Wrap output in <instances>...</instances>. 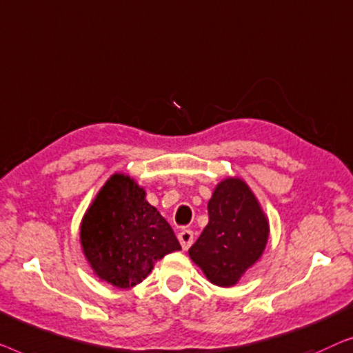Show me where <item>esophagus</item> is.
Here are the masks:
<instances>
[{
    "mask_svg": "<svg viewBox=\"0 0 353 353\" xmlns=\"http://www.w3.org/2000/svg\"><path fill=\"white\" fill-rule=\"evenodd\" d=\"M177 238H179V241H181L182 250H188V248H190V245H192V241H193V232L185 230V228H183V230L179 232Z\"/></svg>",
    "mask_w": 353,
    "mask_h": 353,
    "instance_id": "1",
    "label": "esophagus"
}]
</instances>
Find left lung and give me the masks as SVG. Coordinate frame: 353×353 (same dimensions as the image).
Masks as SVG:
<instances>
[{"label": "left lung", "mask_w": 353, "mask_h": 353, "mask_svg": "<svg viewBox=\"0 0 353 353\" xmlns=\"http://www.w3.org/2000/svg\"><path fill=\"white\" fill-rule=\"evenodd\" d=\"M210 222L188 256L212 285H236L261 259L269 240V219L248 183L227 177L208 201Z\"/></svg>", "instance_id": "obj_1"}]
</instances>
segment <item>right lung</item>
Here are the masks:
<instances>
[{
	"instance_id": "obj_1",
	"label": "right lung",
	"mask_w": 353,
	"mask_h": 353,
	"mask_svg": "<svg viewBox=\"0 0 353 353\" xmlns=\"http://www.w3.org/2000/svg\"><path fill=\"white\" fill-rule=\"evenodd\" d=\"M145 195L132 177L115 172L79 225L83 254L94 274L121 290L145 280L157 261L181 250L171 225Z\"/></svg>"
}]
</instances>
